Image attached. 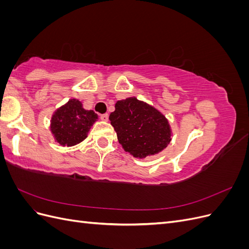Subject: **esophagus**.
Wrapping results in <instances>:
<instances>
[{
  "instance_id": "obj_1",
  "label": "esophagus",
  "mask_w": 249,
  "mask_h": 249,
  "mask_svg": "<svg viewBox=\"0 0 249 249\" xmlns=\"http://www.w3.org/2000/svg\"><path fill=\"white\" fill-rule=\"evenodd\" d=\"M101 120H103V122H108V118H109V115L108 114H103L100 116Z\"/></svg>"
}]
</instances>
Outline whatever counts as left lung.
I'll list each match as a JSON object with an SVG mask.
<instances>
[{"label":"left lung","instance_id":"8db88e82","mask_svg":"<svg viewBox=\"0 0 249 249\" xmlns=\"http://www.w3.org/2000/svg\"><path fill=\"white\" fill-rule=\"evenodd\" d=\"M109 119L120 145L138 159L161 153L171 141L167 118L136 97L117 101Z\"/></svg>","mask_w":249,"mask_h":249}]
</instances>
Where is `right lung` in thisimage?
Returning a JSON list of instances; mask_svg holds the SVG:
<instances>
[{
  "label": "right lung",
  "instance_id": "add662e5",
  "mask_svg": "<svg viewBox=\"0 0 249 249\" xmlns=\"http://www.w3.org/2000/svg\"><path fill=\"white\" fill-rule=\"evenodd\" d=\"M97 118L93 110H85L79 100L71 99L52 115L51 132L60 145L73 146L86 139Z\"/></svg>",
  "mask_w": 249,
  "mask_h": 249
}]
</instances>
